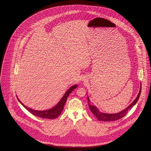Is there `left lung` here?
I'll use <instances>...</instances> for the list:
<instances>
[{
	"label": "left lung",
	"instance_id": "1",
	"mask_svg": "<svg viewBox=\"0 0 151 151\" xmlns=\"http://www.w3.org/2000/svg\"><path fill=\"white\" fill-rule=\"evenodd\" d=\"M141 86H140V90L139 93L137 95V97L136 98V99L133 101L132 103L128 106L126 109H125L124 110H123L122 111H121L120 112L117 113V114H105V113H103V112H101L99 111V110L97 109V108L95 107V106H92L91 105H90L89 102L90 100L88 97H87V99H88V107L90 108V110L93 113V114H94L96 117V118L98 119L99 121H105V122H109V121H116L117 119H121L124 116H126V114L128 113V111L129 110H131L133 106L135 105L137 103V101L139 99V97L140 96V94L141 92Z\"/></svg>",
	"mask_w": 151,
	"mask_h": 151
}]
</instances>
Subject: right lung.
<instances>
[{
  "instance_id": "1",
  "label": "right lung",
  "mask_w": 151,
  "mask_h": 151,
  "mask_svg": "<svg viewBox=\"0 0 151 151\" xmlns=\"http://www.w3.org/2000/svg\"><path fill=\"white\" fill-rule=\"evenodd\" d=\"M77 86H78V85H75L70 88H69V89H68V91L66 92V93L62 97L61 100L60 101L59 103L56 105L54 106V107L51 108V109L45 110V111H37V110H32V109H30L22 104V102L19 100L17 96V97L20 103L32 114L42 119H56L57 117H58L61 113L62 111L64 109L65 104L67 100L68 96L70 94V93L74 90Z\"/></svg>"
}]
</instances>
